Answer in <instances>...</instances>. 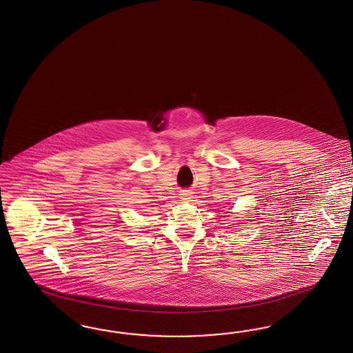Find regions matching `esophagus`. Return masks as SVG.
<instances>
[{"instance_id":"34e87169","label":"esophagus","mask_w":353,"mask_h":353,"mask_svg":"<svg viewBox=\"0 0 353 353\" xmlns=\"http://www.w3.org/2000/svg\"><path fill=\"white\" fill-rule=\"evenodd\" d=\"M188 196H190V194L185 193V192H183L181 194V199H188Z\"/></svg>"}]
</instances>
